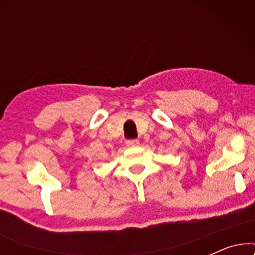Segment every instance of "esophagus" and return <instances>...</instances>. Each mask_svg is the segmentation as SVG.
<instances>
[{
	"label": "esophagus",
	"instance_id": "esophagus-1",
	"mask_svg": "<svg viewBox=\"0 0 255 255\" xmlns=\"http://www.w3.org/2000/svg\"><path fill=\"white\" fill-rule=\"evenodd\" d=\"M127 146L128 147H137L139 146V141L137 139H132V140H128L127 141Z\"/></svg>",
	"mask_w": 255,
	"mask_h": 255
}]
</instances>
